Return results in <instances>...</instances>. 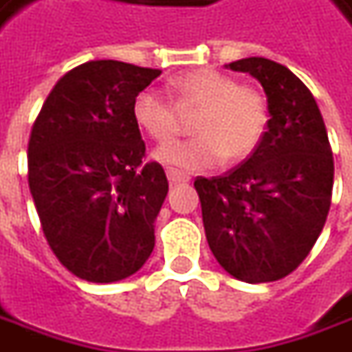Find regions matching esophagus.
<instances>
[{"label": "esophagus", "mask_w": 352, "mask_h": 352, "mask_svg": "<svg viewBox=\"0 0 352 352\" xmlns=\"http://www.w3.org/2000/svg\"><path fill=\"white\" fill-rule=\"evenodd\" d=\"M166 176H168L170 184H182V182L190 180L188 174H184V172L180 170H174V168H168V170H166Z\"/></svg>", "instance_id": "1"}]
</instances>
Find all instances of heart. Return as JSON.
I'll use <instances>...</instances> for the list:
<instances>
[{
	"label": "heart",
	"instance_id": "b5f03b06",
	"mask_svg": "<svg viewBox=\"0 0 352 352\" xmlns=\"http://www.w3.org/2000/svg\"><path fill=\"white\" fill-rule=\"evenodd\" d=\"M168 91L176 106L199 108L193 116L195 138L157 148L155 159L180 170H211L223 160L250 157L263 138L267 98L252 85H238L230 75L199 67L174 75ZM133 120L148 138L168 141L176 133V108L157 89H143L131 104Z\"/></svg>",
	"mask_w": 352,
	"mask_h": 352
}]
</instances>
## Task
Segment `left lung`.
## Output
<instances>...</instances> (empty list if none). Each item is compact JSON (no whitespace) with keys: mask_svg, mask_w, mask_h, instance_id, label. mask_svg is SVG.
Returning <instances> with one entry per match:
<instances>
[{"mask_svg":"<svg viewBox=\"0 0 352 352\" xmlns=\"http://www.w3.org/2000/svg\"><path fill=\"white\" fill-rule=\"evenodd\" d=\"M225 67L250 73L263 87L267 131L240 166L225 176H199L193 186L219 265L244 283H271L302 263L324 228L333 157L320 108L289 67L267 58Z\"/></svg>","mask_w":352,"mask_h":352,"instance_id":"left-lung-1","label":"left lung"}]
</instances>
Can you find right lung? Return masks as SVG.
Wrapping results in <instances>:
<instances>
[{"mask_svg": "<svg viewBox=\"0 0 352 352\" xmlns=\"http://www.w3.org/2000/svg\"><path fill=\"white\" fill-rule=\"evenodd\" d=\"M160 73L87 61L56 82L32 126L30 195L50 248L79 279H127L155 248L168 180L159 162L143 164L131 104Z\"/></svg>", "mask_w": 352, "mask_h": 352, "instance_id": "right-lung-1", "label": "right lung"}]
</instances>
